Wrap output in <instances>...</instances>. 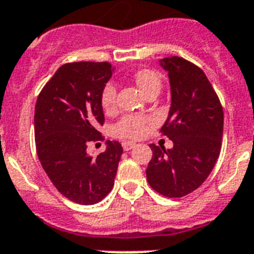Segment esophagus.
Segmentation results:
<instances>
[{
  "label": "esophagus",
  "mask_w": 254,
  "mask_h": 254,
  "mask_svg": "<svg viewBox=\"0 0 254 254\" xmlns=\"http://www.w3.org/2000/svg\"><path fill=\"white\" fill-rule=\"evenodd\" d=\"M135 145V143L133 142H123V148H124V151H129V149L134 148Z\"/></svg>",
  "instance_id": "34e87169"
}]
</instances>
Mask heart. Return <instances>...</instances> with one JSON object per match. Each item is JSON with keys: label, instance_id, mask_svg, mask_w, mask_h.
Masks as SVG:
<instances>
[{"label": "heart", "instance_id": "b5f03b06", "mask_svg": "<svg viewBox=\"0 0 254 254\" xmlns=\"http://www.w3.org/2000/svg\"><path fill=\"white\" fill-rule=\"evenodd\" d=\"M134 80L138 87L142 89L143 93L147 96L152 90L160 92L162 87V79L160 74L151 69H140L134 74ZM118 98V87L114 81L106 83L101 93V103L106 111H111L116 106ZM152 123V118L143 116V115H127L121 119L119 123L114 125L112 133L119 138H127V139H139L147 133L149 124Z\"/></svg>", "mask_w": 254, "mask_h": 254}]
</instances>
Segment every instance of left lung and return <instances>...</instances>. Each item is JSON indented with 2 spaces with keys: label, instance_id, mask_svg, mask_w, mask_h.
Segmentation results:
<instances>
[{
  "label": "left lung",
  "instance_id": "1",
  "mask_svg": "<svg viewBox=\"0 0 254 254\" xmlns=\"http://www.w3.org/2000/svg\"><path fill=\"white\" fill-rule=\"evenodd\" d=\"M160 64L171 88V107L160 131L174 147L149 145L153 154L145 173L152 189L180 198L199 188L212 171L221 151L224 111L200 67L178 56Z\"/></svg>",
  "mask_w": 254,
  "mask_h": 254
}]
</instances>
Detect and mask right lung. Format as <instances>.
Wrapping results in <instances>:
<instances>
[{
	"mask_svg": "<svg viewBox=\"0 0 254 254\" xmlns=\"http://www.w3.org/2000/svg\"><path fill=\"white\" fill-rule=\"evenodd\" d=\"M115 67L109 63H70L60 66L41 90L34 111L37 154L52 184L79 204L98 203L114 187L123 147L107 140L97 157L89 142L102 140L101 93Z\"/></svg>",
	"mask_w": 254,
	"mask_h": 254,
	"instance_id": "right-lung-1",
	"label": "right lung"
}]
</instances>
